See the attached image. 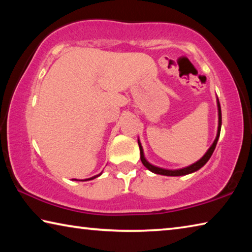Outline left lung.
Wrapping results in <instances>:
<instances>
[{"mask_svg":"<svg viewBox=\"0 0 252 252\" xmlns=\"http://www.w3.org/2000/svg\"><path fill=\"white\" fill-rule=\"evenodd\" d=\"M217 105H218V131H217V136L215 139V141H213L212 146L208 149V151L204 153V156L201 158V159L198 160L197 162H194V163L188 165L186 168H182V169H177V170H170V169H163V168H160V167H157V165H153L151 164L150 162H149L146 157H144V153H143V148L141 146V142L138 140V143H139V148H140V158H141V161L144 167H146L148 170H150L151 172L153 173H157V174H162V176H168V177H179V176H186V174H189V173H192L198 171L199 169H201L204 164L207 163L210 159L213 151H215L216 146H217V142H218V139L220 136V130H221V108H220V102L219 99L217 97Z\"/></svg>","mask_w":252,"mask_h":252,"instance_id":"left-lung-1","label":"left lung"}]
</instances>
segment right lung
Segmentation results:
<instances>
[{"instance_id":"1","label":"right lung","mask_w":252,"mask_h":252,"mask_svg":"<svg viewBox=\"0 0 252 252\" xmlns=\"http://www.w3.org/2000/svg\"><path fill=\"white\" fill-rule=\"evenodd\" d=\"M102 174V172L101 173H99V174H96V176H94V177H91V178H89V179H84V180H81V181H89V180H93V179H95V178H97V177H100ZM73 180H78V179H73ZM80 181V180H79Z\"/></svg>"}]
</instances>
